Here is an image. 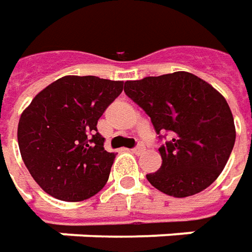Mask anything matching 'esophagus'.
<instances>
[{
  "label": "esophagus",
  "mask_w": 252,
  "mask_h": 252,
  "mask_svg": "<svg viewBox=\"0 0 252 252\" xmlns=\"http://www.w3.org/2000/svg\"><path fill=\"white\" fill-rule=\"evenodd\" d=\"M144 149H146V147H144V144L139 143V144H137L136 147H133V149H131V151H133L134 154H141V153L144 151Z\"/></svg>",
  "instance_id": "esophagus-1"
}]
</instances>
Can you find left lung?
I'll use <instances>...</instances> for the list:
<instances>
[{
  "instance_id": "left-lung-1",
  "label": "left lung",
  "mask_w": 252,
  "mask_h": 252,
  "mask_svg": "<svg viewBox=\"0 0 252 252\" xmlns=\"http://www.w3.org/2000/svg\"><path fill=\"white\" fill-rule=\"evenodd\" d=\"M125 92L150 116L158 139L169 133L158 149L161 168L146 175L151 185L175 198L212 185L236 141L234 119L223 95L187 71L126 81Z\"/></svg>"
}]
</instances>
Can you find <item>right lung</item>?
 Masks as SVG:
<instances>
[{"label": "right lung", "mask_w": 252, "mask_h": 252, "mask_svg": "<svg viewBox=\"0 0 252 252\" xmlns=\"http://www.w3.org/2000/svg\"><path fill=\"white\" fill-rule=\"evenodd\" d=\"M122 91L123 81L65 75L25 109L18 125L19 150L46 193L80 202L105 187L115 153L103 149L96 123Z\"/></svg>", "instance_id": "add662e5"}]
</instances>
